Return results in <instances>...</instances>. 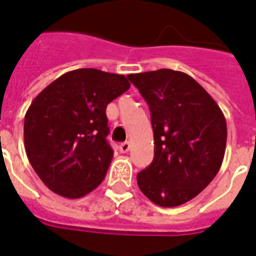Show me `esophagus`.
Instances as JSON below:
<instances>
[{"label": "esophagus", "mask_w": 256, "mask_h": 256, "mask_svg": "<svg viewBox=\"0 0 256 256\" xmlns=\"http://www.w3.org/2000/svg\"><path fill=\"white\" fill-rule=\"evenodd\" d=\"M119 150L122 153H126L130 150V142L128 141H124V142H122L120 145H119Z\"/></svg>", "instance_id": "esophagus-1"}]
</instances>
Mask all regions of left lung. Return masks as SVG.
I'll return each instance as SVG.
<instances>
[{
    "label": "left lung",
    "instance_id": "1",
    "mask_svg": "<svg viewBox=\"0 0 256 256\" xmlns=\"http://www.w3.org/2000/svg\"><path fill=\"white\" fill-rule=\"evenodd\" d=\"M128 77L149 106L154 138V158L137 175L138 187L156 205H183L221 168L226 146L224 114L183 72L158 69Z\"/></svg>",
    "mask_w": 256,
    "mask_h": 256
}]
</instances>
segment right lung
Masks as SVG:
<instances>
[{
    "mask_svg": "<svg viewBox=\"0 0 256 256\" xmlns=\"http://www.w3.org/2000/svg\"><path fill=\"white\" fill-rule=\"evenodd\" d=\"M128 88L123 74L90 68L62 74L34 99L24 118V146L51 191L76 200L103 182L114 156L106 108Z\"/></svg>",
    "mask_w": 256,
    "mask_h": 256,
    "instance_id": "1",
    "label": "right lung"
}]
</instances>
